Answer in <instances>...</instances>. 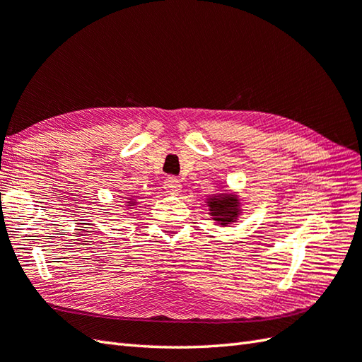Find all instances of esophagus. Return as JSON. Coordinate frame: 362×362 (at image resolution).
<instances>
[{
	"label": "esophagus",
	"instance_id": "obj_1",
	"mask_svg": "<svg viewBox=\"0 0 362 362\" xmlns=\"http://www.w3.org/2000/svg\"><path fill=\"white\" fill-rule=\"evenodd\" d=\"M165 189L168 191V193H171V194H179L180 189H182L180 180L175 179V177H173V175L166 177V180H165Z\"/></svg>",
	"mask_w": 362,
	"mask_h": 362
}]
</instances>
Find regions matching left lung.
<instances>
[{
  "mask_svg": "<svg viewBox=\"0 0 362 362\" xmlns=\"http://www.w3.org/2000/svg\"><path fill=\"white\" fill-rule=\"evenodd\" d=\"M206 205L210 209V216L216 221L219 226H227L230 222H235L241 213V201L236 194H213L206 199Z\"/></svg>",
  "mask_w": 362,
  "mask_h": 362,
  "instance_id": "left-lung-1",
  "label": "left lung"
}]
</instances>
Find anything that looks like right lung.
Segmentation results:
<instances>
[{"mask_svg":"<svg viewBox=\"0 0 362 362\" xmlns=\"http://www.w3.org/2000/svg\"><path fill=\"white\" fill-rule=\"evenodd\" d=\"M124 209H134V206L136 205V197H127V201L124 202Z\"/></svg>","mask_w":362,"mask_h":362,"instance_id":"right-lung-1","label":"right lung"}]
</instances>
